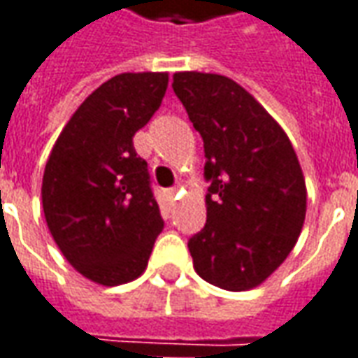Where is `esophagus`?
<instances>
[{"mask_svg":"<svg viewBox=\"0 0 358 358\" xmlns=\"http://www.w3.org/2000/svg\"><path fill=\"white\" fill-rule=\"evenodd\" d=\"M166 194L170 200H174V198L178 196V188H170V190H166Z\"/></svg>","mask_w":358,"mask_h":358,"instance_id":"1","label":"esophagus"}]
</instances>
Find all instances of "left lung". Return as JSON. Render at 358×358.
Masks as SVG:
<instances>
[{"label": "left lung", "mask_w": 358, "mask_h": 358, "mask_svg": "<svg viewBox=\"0 0 358 358\" xmlns=\"http://www.w3.org/2000/svg\"><path fill=\"white\" fill-rule=\"evenodd\" d=\"M206 152L208 220L188 241L194 269L226 291L262 285L301 234L307 188L285 130L236 80L216 73H174Z\"/></svg>", "instance_id": "8db88e82"}]
</instances>
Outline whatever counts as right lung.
Returning a JSON list of instances; mask_svg holds the SVG:
<instances>
[{
    "instance_id": "right-lung-1",
    "label": "right lung",
    "mask_w": 358,
    "mask_h": 358,
    "mask_svg": "<svg viewBox=\"0 0 358 358\" xmlns=\"http://www.w3.org/2000/svg\"><path fill=\"white\" fill-rule=\"evenodd\" d=\"M166 87L168 73H120L103 83L69 118L45 164L47 228L69 264L99 285L142 275L164 228L132 136Z\"/></svg>"
}]
</instances>
